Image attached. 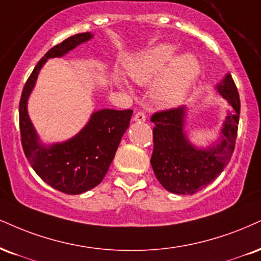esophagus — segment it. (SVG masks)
I'll return each mask as SVG.
<instances>
[{
  "instance_id": "obj_1",
  "label": "esophagus",
  "mask_w": 261,
  "mask_h": 261,
  "mask_svg": "<svg viewBox=\"0 0 261 261\" xmlns=\"http://www.w3.org/2000/svg\"><path fill=\"white\" fill-rule=\"evenodd\" d=\"M134 120L137 121V122H143V121H146V114H144L143 112H137L136 114H135Z\"/></svg>"
}]
</instances>
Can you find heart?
Returning a JSON list of instances; mask_svg holds the SVG:
<instances>
[{
	"label": "heart",
	"mask_w": 261,
	"mask_h": 261,
	"mask_svg": "<svg viewBox=\"0 0 261 261\" xmlns=\"http://www.w3.org/2000/svg\"><path fill=\"white\" fill-rule=\"evenodd\" d=\"M176 47L163 43L147 49L127 62V75L135 83L152 84L150 96L156 105L170 108L180 105L200 74L196 56L186 53L178 57Z\"/></svg>",
	"instance_id": "heart-1"
}]
</instances>
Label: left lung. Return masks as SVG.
<instances>
[{
	"instance_id": "left-lung-1",
	"label": "left lung",
	"mask_w": 261,
	"mask_h": 261,
	"mask_svg": "<svg viewBox=\"0 0 261 261\" xmlns=\"http://www.w3.org/2000/svg\"><path fill=\"white\" fill-rule=\"evenodd\" d=\"M216 89L232 108L222 125V140L206 149H198L188 142L184 131L185 107L156 112L150 118L154 124L150 164L155 177L169 192L197 193L215 180L230 162L240 120V95L231 74Z\"/></svg>"
}]
</instances>
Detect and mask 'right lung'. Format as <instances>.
Here are the masks:
<instances>
[{
  "label": "right lung",
  "instance_id": "right-lung-1",
  "mask_svg": "<svg viewBox=\"0 0 261 261\" xmlns=\"http://www.w3.org/2000/svg\"><path fill=\"white\" fill-rule=\"evenodd\" d=\"M91 33L76 34L52 47L40 59L24 85L19 102L21 146L31 168L47 185L67 194H80L100 184L114 159L122 135L127 130L133 111L102 109L73 139L43 146L28 115V98L35 86L40 69L48 58L62 57L92 39Z\"/></svg>",
  "mask_w": 261,
  "mask_h": 261
}]
</instances>
